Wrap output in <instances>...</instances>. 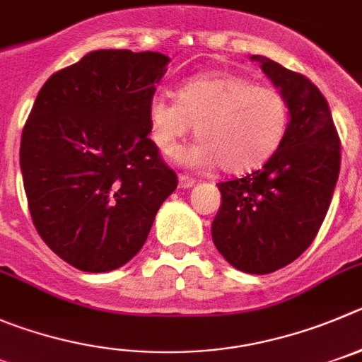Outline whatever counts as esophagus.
<instances>
[{
  "mask_svg": "<svg viewBox=\"0 0 362 362\" xmlns=\"http://www.w3.org/2000/svg\"><path fill=\"white\" fill-rule=\"evenodd\" d=\"M194 184H197V180H194L192 177H189V175H180V177H178V187L189 189Z\"/></svg>",
  "mask_w": 362,
  "mask_h": 362,
  "instance_id": "obj_1",
  "label": "esophagus"
}]
</instances>
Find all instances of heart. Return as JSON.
<instances>
[{
    "instance_id": "obj_1",
    "label": "heart",
    "mask_w": 362,
    "mask_h": 362,
    "mask_svg": "<svg viewBox=\"0 0 362 362\" xmlns=\"http://www.w3.org/2000/svg\"><path fill=\"white\" fill-rule=\"evenodd\" d=\"M151 141L173 155L194 127L198 143L178 155L192 168L219 164L227 173H246L264 164L282 143L289 105L279 89L255 86L230 73L189 78L178 100L155 94L148 103Z\"/></svg>"
}]
</instances>
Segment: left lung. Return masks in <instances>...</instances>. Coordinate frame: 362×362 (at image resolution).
I'll return each mask as SVG.
<instances>
[{
    "mask_svg": "<svg viewBox=\"0 0 362 362\" xmlns=\"http://www.w3.org/2000/svg\"><path fill=\"white\" fill-rule=\"evenodd\" d=\"M252 59L286 96L291 121L261 170L218 184L212 241L234 268L266 275L298 259L318 235L339 177L341 141L325 96L307 76Z\"/></svg>",
    "mask_w": 362,
    "mask_h": 362,
    "instance_id": "left-lung-1",
    "label": "left lung"
}]
</instances>
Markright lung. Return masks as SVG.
Wrapping results in <instances>:
<instances>
[{
  "mask_svg": "<svg viewBox=\"0 0 362 362\" xmlns=\"http://www.w3.org/2000/svg\"><path fill=\"white\" fill-rule=\"evenodd\" d=\"M168 62L153 52L89 53L46 80L23 128L33 227L82 272L127 264L177 189V173L148 137V103Z\"/></svg>",
  "mask_w": 362,
  "mask_h": 362,
  "instance_id": "1",
  "label": "right lung"
}]
</instances>
